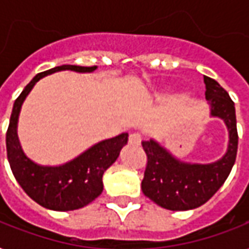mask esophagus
I'll return each mask as SVG.
<instances>
[{"instance_id": "esophagus-1", "label": "esophagus", "mask_w": 249, "mask_h": 249, "mask_svg": "<svg viewBox=\"0 0 249 249\" xmlns=\"http://www.w3.org/2000/svg\"><path fill=\"white\" fill-rule=\"evenodd\" d=\"M129 142L132 145H139L142 142V135L137 133V132H133L129 135Z\"/></svg>"}]
</instances>
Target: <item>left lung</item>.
Segmentation results:
<instances>
[{
	"label": "left lung",
	"mask_w": 249,
	"mask_h": 249,
	"mask_svg": "<svg viewBox=\"0 0 249 249\" xmlns=\"http://www.w3.org/2000/svg\"><path fill=\"white\" fill-rule=\"evenodd\" d=\"M210 113L225 121L229 130L227 154L210 164H187L177 160L154 140L142 142L147 155V166L142 180L144 196L168 210L196 209L214 196L224 185L236 161L239 135L234 102L209 76H203Z\"/></svg>",
	"instance_id": "1"
}]
</instances>
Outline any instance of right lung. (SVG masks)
I'll use <instances>...</instances> for the list:
<instances>
[{"mask_svg":"<svg viewBox=\"0 0 249 249\" xmlns=\"http://www.w3.org/2000/svg\"><path fill=\"white\" fill-rule=\"evenodd\" d=\"M97 67L64 64L39 72L17 97L6 130V152L12 173L22 190L43 208L58 212L81 209L100 196L104 190L102 175L119 158L128 142V133L107 139L85 151L74 160L59 167L35 164L22 152L17 137V120L28 93L40 78L62 70L91 72Z\"/></svg>","mask_w":249,"mask_h":249,"instance_id":"obj_1","label":"right lung"}]
</instances>
